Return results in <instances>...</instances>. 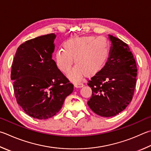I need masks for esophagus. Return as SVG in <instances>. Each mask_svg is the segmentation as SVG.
<instances>
[{
  "instance_id": "obj_1",
  "label": "esophagus",
  "mask_w": 151,
  "mask_h": 151,
  "mask_svg": "<svg viewBox=\"0 0 151 151\" xmlns=\"http://www.w3.org/2000/svg\"><path fill=\"white\" fill-rule=\"evenodd\" d=\"M75 86L76 88H80L83 86V83H75Z\"/></svg>"
}]
</instances>
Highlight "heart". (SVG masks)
Instances as JSON below:
<instances>
[{"label": "heart", "mask_w": 151, "mask_h": 151, "mask_svg": "<svg viewBox=\"0 0 151 151\" xmlns=\"http://www.w3.org/2000/svg\"><path fill=\"white\" fill-rule=\"evenodd\" d=\"M63 47L55 53L56 63L62 72L68 73L75 59L76 67L68 75L74 81H80L84 75L92 76L99 73L109 57V42L104 36L73 37L65 41Z\"/></svg>", "instance_id": "obj_1"}]
</instances>
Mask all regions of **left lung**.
Instances as JSON below:
<instances>
[{"instance_id":"8db88e82","label":"left lung","mask_w":151,"mask_h":151,"mask_svg":"<svg viewBox=\"0 0 151 151\" xmlns=\"http://www.w3.org/2000/svg\"><path fill=\"white\" fill-rule=\"evenodd\" d=\"M108 35L111 46L108 61L88 83L92 90L88 105L106 117L116 116L131 102L137 75L136 61L127 43Z\"/></svg>"}]
</instances>
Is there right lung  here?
<instances>
[{
	"mask_svg": "<svg viewBox=\"0 0 151 151\" xmlns=\"http://www.w3.org/2000/svg\"><path fill=\"white\" fill-rule=\"evenodd\" d=\"M55 37L49 34L26 41L17 49L12 63L10 78L16 101L35 119L54 116L74 89L52 59Z\"/></svg>",
	"mask_w": 151,
	"mask_h": 151,
	"instance_id": "obj_1",
	"label": "right lung"
}]
</instances>
